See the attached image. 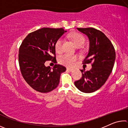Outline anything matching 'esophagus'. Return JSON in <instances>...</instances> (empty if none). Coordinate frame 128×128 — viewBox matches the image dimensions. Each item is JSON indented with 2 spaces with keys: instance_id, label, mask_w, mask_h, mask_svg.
Here are the masks:
<instances>
[{
  "instance_id": "1",
  "label": "esophagus",
  "mask_w": 128,
  "mask_h": 128,
  "mask_svg": "<svg viewBox=\"0 0 128 128\" xmlns=\"http://www.w3.org/2000/svg\"><path fill=\"white\" fill-rule=\"evenodd\" d=\"M66 71H68V72H72L73 69H69V68H66Z\"/></svg>"
}]
</instances>
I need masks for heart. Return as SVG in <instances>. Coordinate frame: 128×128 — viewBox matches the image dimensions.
<instances>
[{
	"instance_id": "obj_1",
	"label": "heart",
	"mask_w": 128,
	"mask_h": 128,
	"mask_svg": "<svg viewBox=\"0 0 128 128\" xmlns=\"http://www.w3.org/2000/svg\"><path fill=\"white\" fill-rule=\"evenodd\" d=\"M69 37L77 47H81L85 42V38L82 34L77 32H72L69 34ZM56 51L60 53L63 50V40L59 38L56 40L55 44ZM78 57L76 55H72L69 54H65L61 55L59 58V62L66 66L72 67L77 61Z\"/></svg>"
}]
</instances>
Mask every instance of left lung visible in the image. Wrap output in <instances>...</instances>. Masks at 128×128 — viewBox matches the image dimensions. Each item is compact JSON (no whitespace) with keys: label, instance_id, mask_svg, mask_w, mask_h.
Here are the masks:
<instances>
[{"label":"left lung","instance_id":"1","mask_svg":"<svg viewBox=\"0 0 128 128\" xmlns=\"http://www.w3.org/2000/svg\"><path fill=\"white\" fill-rule=\"evenodd\" d=\"M89 39L90 47L83 64L92 63L88 71L81 70V78L74 82L81 92L90 93L98 90L107 81L113 69L116 59L114 47L107 36L93 28H77Z\"/></svg>","mask_w":128,"mask_h":128}]
</instances>
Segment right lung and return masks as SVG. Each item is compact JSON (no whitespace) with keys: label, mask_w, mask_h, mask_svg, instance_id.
<instances>
[{"label":"right lung","mask_w":128,"mask_h":128,"mask_svg":"<svg viewBox=\"0 0 128 128\" xmlns=\"http://www.w3.org/2000/svg\"><path fill=\"white\" fill-rule=\"evenodd\" d=\"M66 31L63 28H43L29 33L19 48L18 62L21 74L28 85L40 92H48L57 88L61 73L66 70L55 64L46 67L48 60L56 63L55 44Z\"/></svg>","instance_id":"add662e5"}]
</instances>
